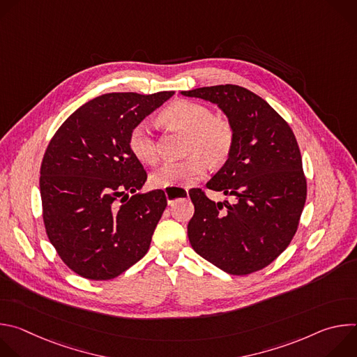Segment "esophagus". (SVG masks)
I'll list each match as a JSON object with an SVG mask.
<instances>
[{
	"label": "esophagus",
	"instance_id": "34e87169",
	"mask_svg": "<svg viewBox=\"0 0 357 357\" xmlns=\"http://www.w3.org/2000/svg\"><path fill=\"white\" fill-rule=\"evenodd\" d=\"M167 195V200L171 205V203H174L178 197H182V196H186L188 195V189H182V190H178V192H174V190H167L165 192Z\"/></svg>",
	"mask_w": 357,
	"mask_h": 357
}]
</instances>
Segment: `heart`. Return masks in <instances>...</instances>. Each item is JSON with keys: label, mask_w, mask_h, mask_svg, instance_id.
<instances>
[{"label": "heart", "mask_w": 357, "mask_h": 357, "mask_svg": "<svg viewBox=\"0 0 357 357\" xmlns=\"http://www.w3.org/2000/svg\"><path fill=\"white\" fill-rule=\"evenodd\" d=\"M161 119L188 134L185 152L190 155L160 167L151 175V183L154 186L172 188L192 183L205 175V160L216 167L230 158L236 144L234 127L229 119L215 116L205 105L178 100L162 112ZM128 148L142 164L157 161V139L149 124L139 123L130 131Z\"/></svg>", "instance_id": "b5f03b06"}]
</instances>
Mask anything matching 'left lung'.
I'll return each mask as SVG.
<instances>
[{
	"label": "left lung",
	"instance_id": "8db88e82",
	"mask_svg": "<svg viewBox=\"0 0 357 357\" xmlns=\"http://www.w3.org/2000/svg\"><path fill=\"white\" fill-rule=\"evenodd\" d=\"M181 93L218 105L236 131L230 158L206 183L234 202L216 203L199 188L190 190L195 206L188 225L190 245L229 274L260 271L289 245L307 200L296 138L264 98L241 86Z\"/></svg>",
	"mask_w": 357,
	"mask_h": 357
}]
</instances>
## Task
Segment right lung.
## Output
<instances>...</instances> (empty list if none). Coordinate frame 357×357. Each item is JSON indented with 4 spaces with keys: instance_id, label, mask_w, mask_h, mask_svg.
I'll use <instances>...</instances> for the list:
<instances>
[{
    "instance_id": "right-lung-1",
    "label": "right lung",
    "mask_w": 357,
    "mask_h": 357,
    "mask_svg": "<svg viewBox=\"0 0 357 357\" xmlns=\"http://www.w3.org/2000/svg\"><path fill=\"white\" fill-rule=\"evenodd\" d=\"M172 96H98L47 144L39 178L45 230L62 261L83 278L113 280L149 248L167 196L161 189L137 193L146 172L131 154L128 134Z\"/></svg>"
}]
</instances>
